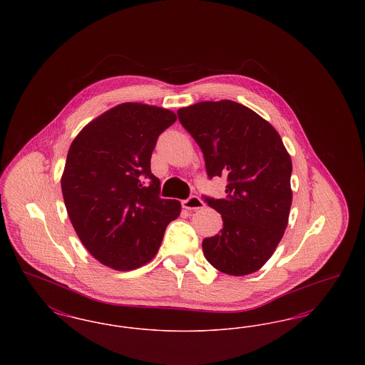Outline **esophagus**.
<instances>
[{"instance_id": "1", "label": "esophagus", "mask_w": 365, "mask_h": 365, "mask_svg": "<svg viewBox=\"0 0 365 365\" xmlns=\"http://www.w3.org/2000/svg\"><path fill=\"white\" fill-rule=\"evenodd\" d=\"M182 207L185 209H189V210H192V209H201L204 207V202L201 201L200 197L190 195L187 200H183V201H182Z\"/></svg>"}]
</instances>
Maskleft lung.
Wrapping results in <instances>:
<instances>
[{"mask_svg":"<svg viewBox=\"0 0 365 365\" xmlns=\"http://www.w3.org/2000/svg\"><path fill=\"white\" fill-rule=\"evenodd\" d=\"M178 118L202 150L209 179H227L223 198L202 197L223 219L202 241L205 259L234 277L259 271L284 234L293 198L292 158L278 131L230 100L180 108Z\"/></svg>","mask_w":365,"mask_h":365,"instance_id":"left-lung-1","label":"left lung"}]
</instances>
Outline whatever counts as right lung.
<instances>
[{
    "label": "right lung",
    "instance_id": "add662e5",
    "mask_svg": "<svg viewBox=\"0 0 365 365\" xmlns=\"http://www.w3.org/2000/svg\"><path fill=\"white\" fill-rule=\"evenodd\" d=\"M174 112L125 103L88 123L71 143L61 190L71 223L90 255L118 271L149 262L180 202L160 197L150 171L158 135Z\"/></svg>",
    "mask_w": 365,
    "mask_h": 365
}]
</instances>
